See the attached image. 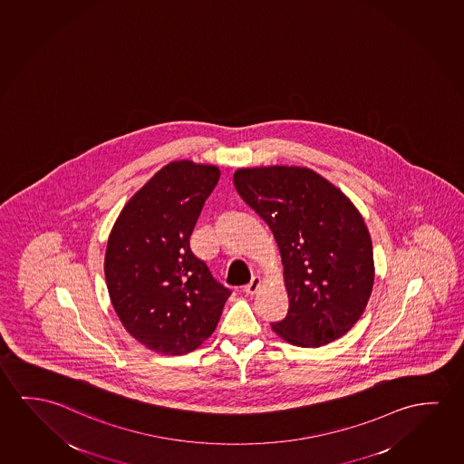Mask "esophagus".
<instances>
[{"label":"esophagus","instance_id":"1","mask_svg":"<svg viewBox=\"0 0 464 464\" xmlns=\"http://www.w3.org/2000/svg\"><path fill=\"white\" fill-rule=\"evenodd\" d=\"M260 285H262L260 278H258V276H254V278L250 279V283L244 285V293L252 295V294L257 293V289L260 287Z\"/></svg>","mask_w":464,"mask_h":464}]
</instances>
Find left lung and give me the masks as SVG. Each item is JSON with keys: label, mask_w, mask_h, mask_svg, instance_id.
<instances>
[{"label": "left lung", "mask_w": 464, "mask_h": 464, "mask_svg": "<svg viewBox=\"0 0 464 464\" xmlns=\"http://www.w3.org/2000/svg\"><path fill=\"white\" fill-rule=\"evenodd\" d=\"M233 179L268 223L285 265L289 310L271 328L299 347L339 339L363 314L374 283L372 244L357 207L305 167L239 169Z\"/></svg>", "instance_id": "obj_1"}]
</instances>
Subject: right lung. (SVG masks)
I'll use <instances>...</instances> for the list:
<instances>
[{"label": "right lung", "mask_w": 464, "mask_h": 464, "mask_svg": "<svg viewBox=\"0 0 464 464\" xmlns=\"http://www.w3.org/2000/svg\"><path fill=\"white\" fill-rule=\"evenodd\" d=\"M220 179L215 165H165L123 207L107 241V291L121 324L144 347L183 355L214 333L228 287L189 247Z\"/></svg>", "instance_id": "add662e5"}]
</instances>
